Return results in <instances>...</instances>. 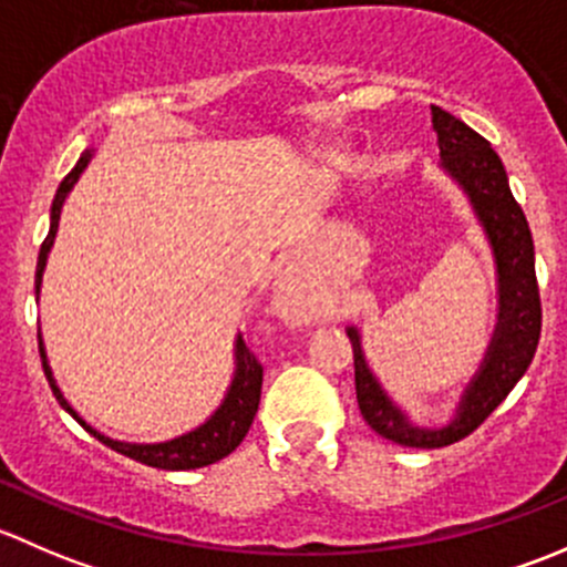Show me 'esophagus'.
I'll use <instances>...</instances> for the list:
<instances>
[{
  "label": "esophagus",
  "mask_w": 567,
  "mask_h": 567,
  "mask_svg": "<svg viewBox=\"0 0 567 567\" xmlns=\"http://www.w3.org/2000/svg\"><path fill=\"white\" fill-rule=\"evenodd\" d=\"M277 310L282 318H296L299 316V305H296V293L293 285L282 282L277 290Z\"/></svg>",
  "instance_id": "34e87169"
}]
</instances>
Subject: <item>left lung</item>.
<instances>
[{
	"mask_svg": "<svg viewBox=\"0 0 567 567\" xmlns=\"http://www.w3.org/2000/svg\"><path fill=\"white\" fill-rule=\"evenodd\" d=\"M444 175L466 194L474 219L488 238L496 266V326L477 373L463 390L453 416L444 425H416L381 386L364 359L362 334L348 326L353 346L357 400L364 422L379 436L416 450H436L461 442L511 394L527 373L540 340V293L535 279V247L522 205L516 203L507 173L494 147L444 109L431 106Z\"/></svg>",
	"mask_w": 567,
	"mask_h": 567,
	"instance_id": "8db88e82",
	"label": "left lung"
}]
</instances>
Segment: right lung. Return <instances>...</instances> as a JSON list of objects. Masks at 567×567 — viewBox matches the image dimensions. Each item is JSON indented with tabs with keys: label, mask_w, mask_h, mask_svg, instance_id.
Masks as SVG:
<instances>
[{
	"label": "right lung",
	"mask_w": 567,
	"mask_h": 567,
	"mask_svg": "<svg viewBox=\"0 0 567 567\" xmlns=\"http://www.w3.org/2000/svg\"><path fill=\"white\" fill-rule=\"evenodd\" d=\"M90 158H93V151H84L82 158L76 162V167L68 173L65 181L60 183L54 194V203H51V225H49V236H45L43 247H40L38 255V268H35V296L40 299V285H43V271H45V262H49V251L54 247V238L56 230H60V214H62V205H65L68 194L71 188L76 186V181L82 177L84 169H87ZM38 348H40V359H43V370H45V379H49L51 392L54 398L60 400L62 409L90 433L95 436L99 442H104L106 447H112L114 453L120 455H128V458L145 463V466L153 468H167V472H183V468H199V466H208V463H216L233 453L238 444L244 442V436L249 433L251 420L257 414V405H260V390H262V368L260 362L255 359V353L249 351L247 342H244L241 331L236 334V346H233V353H236V370H233V381L227 386L225 398H221L219 409L197 425L194 431L181 433V436L167 439V442H117V439H109L106 433L95 431L90 422H84L82 416L76 414L71 403L65 400V394L60 392L56 386L54 373H51V364L49 357H45V346H43V334L38 329Z\"/></svg>",
	"instance_id": "1"
}]
</instances>
